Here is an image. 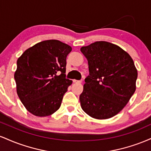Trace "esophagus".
<instances>
[{
	"label": "esophagus",
	"instance_id": "34e87169",
	"mask_svg": "<svg viewBox=\"0 0 151 151\" xmlns=\"http://www.w3.org/2000/svg\"><path fill=\"white\" fill-rule=\"evenodd\" d=\"M73 82L74 83H81V80H76V79H73Z\"/></svg>",
	"mask_w": 151,
	"mask_h": 151
}]
</instances>
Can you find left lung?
<instances>
[{
    "mask_svg": "<svg viewBox=\"0 0 151 151\" xmlns=\"http://www.w3.org/2000/svg\"><path fill=\"white\" fill-rule=\"evenodd\" d=\"M80 50L87 59L89 72L79 96L81 109L96 119L113 117L136 91L138 72L134 62L120 47L105 41Z\"/></svg>",
    "mask_w": 151,
    "mask_h": 151,
    "instance_id": "obj_1",
    "label": "left lung"
}]
</instances>
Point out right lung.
Here are the masks:
<instances>
[{"label": "right lung", "mask_w": 151, "mask_h": 151, "mask_svg": "<svg viewBox=\"0 0 151 151\" xmlns=\"http://www.w3.org/2000/svg\"><path fill=\"white\" fill-rule=\"evenodd\" d=\"M71 51L68 45L50 40L28 48L18 58L14 74L17 93L30 113L47 116L60 109L72 83L65 74Z\"/></svg>", "instance_id": "add662e5"}]
</instances>
